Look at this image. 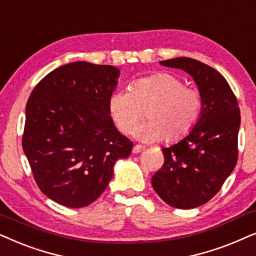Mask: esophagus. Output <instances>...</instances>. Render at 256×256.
I'll return each instance as SVG.
<instances>
[{
  "label": "esophagus",
  "mask_w": 256,
  "mask_h": 256,
  "mask_svg": "<svg viewBox=\"0 0 256 256\" xmlns=\"http://www.w3.org/2000/svg\"><path fill=\"white\" fill-rule=\"evenodd\" d=\"M145 148L142 145H134V148H132V153H134V154H137V153H140L142 151H144Z\"/></svg>",
  "instance_id": "obj_1"
}]
</instances>
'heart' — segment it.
Masks as SVG:
<instances>
[{
    "instance_id": "heart-1",
    "label": "heart",
    "mask_w": 256,
    "mask_h": 256,
    "mask_svg": "<svg viewBox=\"0 0 256 256\" xmlns=\"http://www.w3.org/2000/svg\"><path fill=\"white\" fill-rule=\"evenodd\" d=\"M108 111L122 134H130L142 114L148 122L134 134L142 142L179 140L190 134L202 111V97L196 88H187L171 74H156L139 78L130 90H117L108 100Z\"/></svg>"
}]
</instances>
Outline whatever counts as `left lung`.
Returning a JSON list of instances; mask_svg holds the SVG:
<instances>
[{"mask_svg":"<svg viewBox=\"0 0 256 256\" xmlns=\"http://www.w3.org/2000/svg\"><path fill=\"white\" fill-rule=\"evenodd\" d=\"M159 63L193 78L202 111L185 138L162 148L165 162L152 176V186L168 205L196 208L219 192L236 165L240 108L227 80L207 64L188 57Z\"/></svg>","mask_w":256,"mask_h":256,"instance_id":"1","label":"left lung"}]
</instances>
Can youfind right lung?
I'll return each mask as SVG.
<instances>
[{
    "label": "right lung",
    "mask_w": 256,
    "mask_h": 256,
    "mask_svg": "<svg viewBox=\"0 0 256 256\" xmlns=\"http://www.w3.org/2000/svg\"><path fill=\"white\" fill-rule=\"evenodd\" d=\"M119 74L112 66L69 63L48 74L30 94L23 151L37 186L60 205L92 204L114 176L116 162L131 154L134 144L108 111Z\"/></svg>",
    "instance_id": "right-lung-1"
}]
</instances>
